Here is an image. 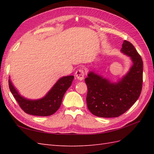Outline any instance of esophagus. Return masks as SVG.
Here are the masks:
<instances>
[{"label": "esophagus", "mask_w": 154, "mask_h": 154, "mask_svg": "<svg viewBox=\"0 0 154 154\" xmlns=\"http://www.w3.org/2000/svg\"><path fill=\"white\" fill-rule=\"evenodd\" d=\"M75 77H77V79H79L80 81H82L84 79V77H85L84 70L82 69H78L76 72H75Z\"/></svg>", "instance_id": "obj_1"}]
</instances>
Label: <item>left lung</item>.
Wrapping results in <instances>:
<instances>
[{
    "label": "left lung",
    "mask_w": 154,
    "mask_h": 154,
    "mask_svg": "<svg viewBox=\"0 0 154 154\" xmlns=\"http://www.w3.org/2000/svg\"><path fill=\"white\" fill-rule=\"evenodd\" d=\"M120 51L132 61L127 73L117 82L89 71L85 79L87 85V107L94 115L102 118L120 116L139 98L143 82V61L134 46L126 40Z\"/></svg>",
    "instance_id": "1"
}]
</instances>
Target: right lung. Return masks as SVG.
<instances>
[{
    "mask_svg": "<svg viewBox=\"0 0 154 154\" xmlns=\"http://www.w3.org/2000/svg\"><path fill=\"white\" fill-rule=\"evenodd\" d=\"M73 79V75L61 77L44 97L35 100L22 96L13 85L10 77L8 84L12 95L26 113L34 116H47L54 114L60 107L64 94L71 85Z\"/></svg>",
    "mask_w": 154,
    "mask_h": 154,
    "instance_id": "obj_1",
    "label": "right lung"
}]
</instances>
